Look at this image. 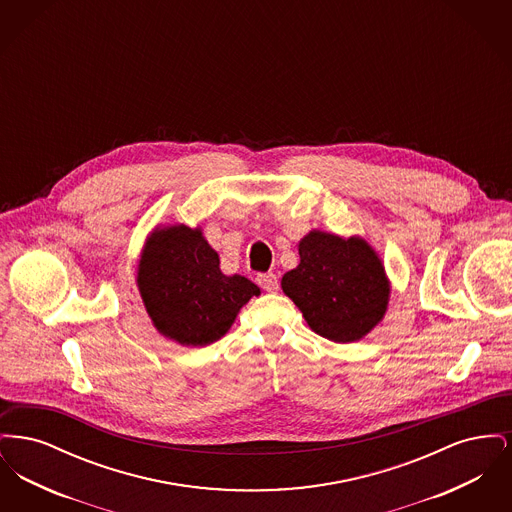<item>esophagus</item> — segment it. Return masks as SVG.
<instances>
[{"instance_id":"obj_1","label":"esophagus","mask_w":512,"mask_h":512,"mask_svg":"<svg viewBox=\"0 0 512 512\" xmlns=\"http://www.w3.org/2000/svg\"><path fill=\"white\" fill-rule=\"evenodd\" d=\"M257 282H259V286H261L265 292H276V290H278V278H276V274H272V272L259 274V276H257Z\"/></svg>"}]
</instances>
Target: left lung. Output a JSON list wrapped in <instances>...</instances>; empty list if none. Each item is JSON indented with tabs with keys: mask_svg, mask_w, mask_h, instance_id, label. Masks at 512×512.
Listing matches in <instances>:
<instances>
[{
	"mask_svg": "<svg viewBox=\"0 0 512 512\" xmlns=\"http://www.w3.org/2000/svg\"><path fill=\"white\" fill-rule=\"evenodd\" d=\"M299 259L297 268L284 274L282 290L318 336L349 343L382 320L390 284L365 240L313 230L299 242Z\"/></svg>",
	"mask_w": 512,
	"mask_h": 512,
	"instance_id": "obj_1",
	"label": "left lung"
}]
</instances>
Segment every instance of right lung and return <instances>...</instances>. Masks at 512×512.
<instances>
[{
    "mask_svg": "<svg viewBox=\"0 0 512 512\" xmlns=\"http://www.w3.org/2000/svg\"><path fill=\"white\" fill-rule=\"evenodd\" d=\"M217 251L199 228H157L138 268V288L155 328L180 345L220 340L238 311L261 290L244 276H224Z\"/></svg>",
    "mask_w": 512,
    "mask_h": 512,
    "instance_id": "obj_1",
    "label": "right lung"
}]
</instances>
